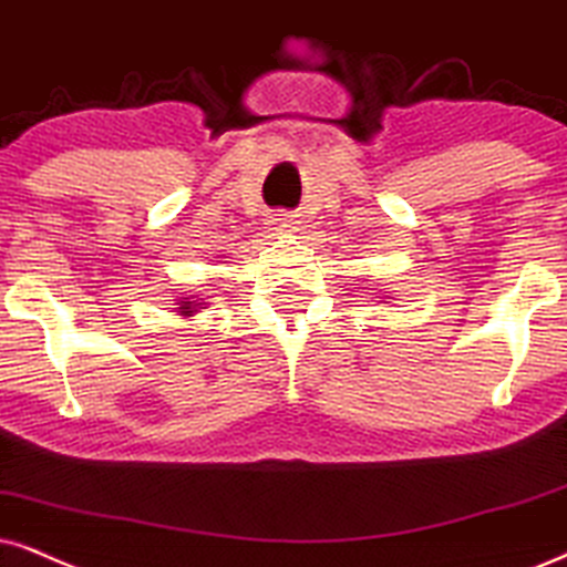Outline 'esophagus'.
<instances>
[{
	"instance_id": "34e87169",
	"label": "esophagus",
	"mask_w": 567,
	"mask_h": 567,
	"mask_svg": "<svg viewBox=\"0 0 567 567\" xmlns=\"http://www.w3.org/2000/svg\"><path fill=\"white\" fill-rule=\"evenodd\" d=\"M282 221H288V219H282ZM282 227H288V225H282Z\"/></svg>"
}]
</instances>
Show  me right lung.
Here are the masks:
<instances>
[{"mask_svg": "<svg viewBox=\"0 0 567 567\" xmlns=\"http://www.w3.org/2000/svg\"><path fill=\"white\" fill-rule=\"evenodd\" d=\"M183 313H193V311H190V303H188V300H185V306H183Z\"/></svg>", "mask_w": 567, "mask_h": 567, "instance_id": "obj_1", "label": "right lung"}]
</instances>
